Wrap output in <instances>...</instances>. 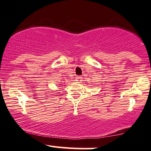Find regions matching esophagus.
Returning <instances> with one entry per match:
<instances>
[{
  "instance_id": "1",
  "label": "esophagus",
  "mask_w": 151,
  "mask_h": 151,
  "mask_svg": "<svg viewBox=\"0 0 151 151\" xmlns=\"http://www.w3.org/2000/svg\"><path fill=\"white\" fill-rule=\"evenodd\" d=\"M82 77H81V76H77V77L76 78V81L78 82V83H81L82 82Z\"/></svg>"
}]
</instances>
